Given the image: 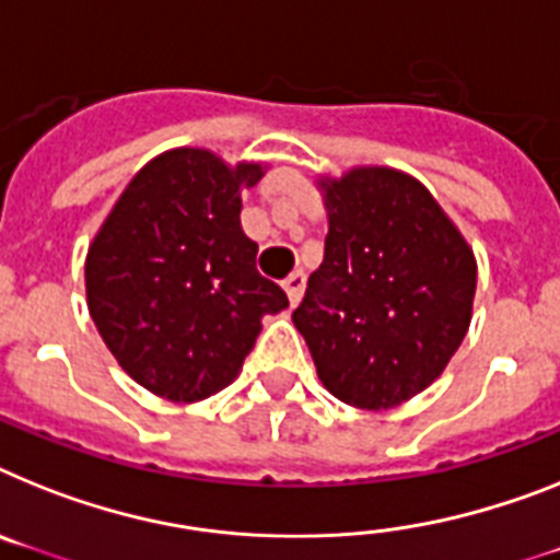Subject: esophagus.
<instances>
[{"label":"esophagus","mask_w":560,"mask_h":560,"mask_svg":"<svg viewBox=\"0 0 560 560\" xmlns=\"http://www.w3.org/2000/svg\"><path fill=\"white\" fill-rule=\"evenodd\" d=\"M304 284H307V279H304L302 270L290 272L288 279H284V293H288V299H290V307H295V304L302 302Z\"/></svg>","instance_id":"1"}]
</instances>
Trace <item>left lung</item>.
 I'll return each mask as SVG.
<instances>
[{
	"label": "left lung",
	"mask_w": 560,
	"mask_h": 560,
	"mask_svg": "<svg viewBox=\"0 0 560 560\" xmlns=\"http://www.w3.org/2000/svg\"><path fill=\"white\" fill-rule=\"evenodd\" d=\"M327 238L293 324L322 384L359 410L430 387L472 322L478 265L462 230L410 173L359 164L318 178Z\"/></svg>",
	"instance_id": "1"
}]
</instances>
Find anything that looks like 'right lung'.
Segmentation results:
<instances>
[{
	"label": "right lung",
	"instance_id": "add662e5",
	"mask_svg": "<svg viewBox=\"0 0 560 560\" xmlns=\"http://www.w3.org/2000/svg\"><path fill=\"white\" fill-rule=\"evenodd\" d=\"M265 162L173 148L130 178L84 258V293L119 368L153 396L205 401L242 373L261 318L288 307L256 270L242 190Z\"/></svg>",
	"mask_w": 560,
	"mask_h": 560
}]
</instances>
